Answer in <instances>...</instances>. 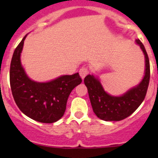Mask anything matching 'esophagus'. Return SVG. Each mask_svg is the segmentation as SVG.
<instances>
[{
    "label": "esophagus",
    "mask_w": 158,
    "mask_h": 158,
    "mask_svg": "<svg viewBox=\"0 0 158 158\" xmlns=\"http://www.w3.org/2000/svg\"><path fill=\"white\" fill-rule=\"evenodd\" d=\"M88 73H89V70H88L87 68H85V67H82L81 69H80V70H79V73H80V76L81 77V79L83 80L84 78L85 77L86 75L88 74Z\"/></svg>",
    "instance_id": "1"
}]
</instances>
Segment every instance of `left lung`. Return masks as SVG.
<instances>
[{
    "instance_id": "1",
    "label": "left lung",
    "mask_w": 158,
    "mask_h": 158,
    "mask_svg": "<svg viewBox=\"0 0 158 158\" xmlns=\"http://www.w3.org/2000/svg\"><path fill=\"white\" fill-rule=\"evenodd\" d=\"M135 43L140 47L145 57V73L142 81L121 96H112L104 90L100 79L94 74L85 77L89 99L95 115L104 121H119L126 118L144 100L150 82V61L144 45L139 40Z\"/></svg>"
}]
</instances>
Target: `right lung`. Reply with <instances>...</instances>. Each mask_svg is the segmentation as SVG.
Here are the masks:
<instances>
[{
	"label": "right lung",
	"mask_w": 158,
	"mask_h": 158,
	"mask_svg": "<svg viewBox=\"0 0 158 158\" xmlns=\"http://www.w3.org/2000/svg\"><path fill=\"white\" fill-rule=\"evenodd\" d=\"M27 35L17 46L11 61L9 77L12 96L25 115L37 122L52 123L63 116L68 97L73 89L81 83V78L77 73L47 82L31 79L20 59Z\"/></svg>",
	"instance_id": "1"
}]
</instances>
